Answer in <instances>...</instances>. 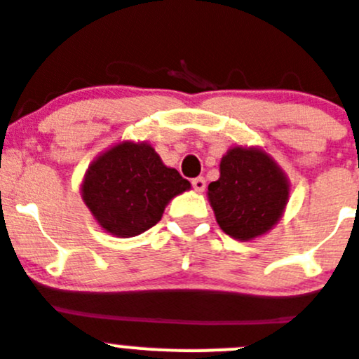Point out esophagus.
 <instances>
[{
	"mask_svg": "<svg viewBox=\"0 0 359 359\" xmlns=\"http://www.w3.org/2000/svg\"><path fill=\"white\" fill-rule=\"evenodd\" d=\"M193 187H195V191L202 193L203 189H205V179H203V177H196V179H193Z\"/></svg>",
	"mask_w": 359,
	"mask_h": 359,
	"instance_id": "obj_1",
	"label": "esophagus"
}]
</instances>
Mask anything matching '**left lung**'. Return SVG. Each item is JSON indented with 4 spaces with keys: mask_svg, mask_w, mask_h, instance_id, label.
Masks as SVG:
<instances>
[{
    "mask_svg": "<svg viewBox=\"0 0 359 359\" xmlns=\"http://www.w3.org/2000/svg\"><path fill=\"white\" fill-rule=\"evenodd\" d=\"M208 198L225 234L252 241L283 218L290 180L263 148L232 147L219 161V179L209 184Z\"/></svg>",
    "mask_w": 359,
    "mask_h": 359,
    "instance_id": "8db88e82",
    "label": "left lung"
}]
</instances>
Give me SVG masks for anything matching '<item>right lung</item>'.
<instances>
[{
  "label": "right lung",
  "mask_w": 359,
  "mask_h": 359,
  "mask_svg": "<svg viewBox=\"0 0 359 359\" xmlns=\"http://www.w3.org/2000/svg\"><path fill=\"white\" fill-rule=\"evenodd\" d=\"M191 189L147 141H119L87 168L80 193L100 227L116 238L143 234L163 218L170 200Z\"/></svg>",
  "instance_id": "obj_1"
}]
</instances>
